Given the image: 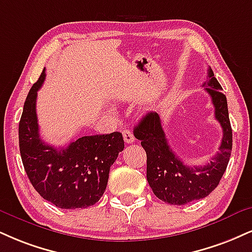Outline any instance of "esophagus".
Masks as SVG:
<instances>
[{
    "label": "esophagus",
    "instance_id": "1",
    "mask_svg": "<svg viewBox=\"0 0 252 252\" xmlns=\"http://www.w3.org/2000/svg\"><path fill=\"white\" fill-rule=\"evenodd\" d=\"M122 134H123V138H124V142H126V143H128V144L134 143L135 137H134V135H132V132L130 131V130H128V129L123 130Z\"/></svg>",
    "mask_w": 252,
    "mask_h": 252
}]
</instances>
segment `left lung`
<instances>
[{
    "label": "left lung",
    "mask_w": 252,
    "mask_h": 252,
    "mask_svg": "<svg viewBox=\"0 0 252 252\" xmlns=\"http://www.w3.org/2000/svg\"><path fill=\"white\" fill-rule=\"evenodd\" d=\"M203 87L211 97L215 117L223 130L222 142L218 148L220 151L210 163L203 166L184 164L166 141L159 115L155 111L145 114L134 129L135 137L141 141L147 153L148 183L156 197L172 205H184L204 198L214 191L225 172L231 155L232 130L228 102L210 66Z\"/></svg>",
    "instance_id": "obj_1"
}]
</instances>
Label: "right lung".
<instances>
[{
    "label": "right lung",
    "mask_w": 252,
    "mask_h": 252,
    "mask_svg": "<svg viewBox=\"0 0 252 252\" xmlns=\"http://www.w3.org/2000/svg\"><path fill=\"white\" fill-rule=\"evenodd\" d=\"M45 78L42 71L24 102L19 126L21 158L30 183L44 199L61 209L92 207L108 184L110 166L124 149L123 136H83L66 148L45 144L39 137L36 98Z\"/></svg>",
    "instance_id": "obj_1"
}]
</instances>
